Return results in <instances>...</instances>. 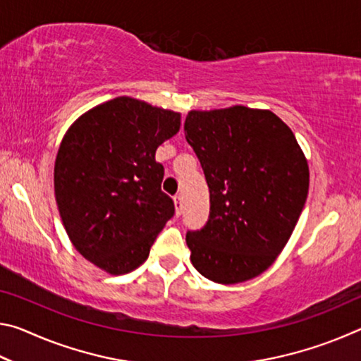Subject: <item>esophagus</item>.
Returning <instances> with one entry per match:
<instances>
[{"instance_id": "34e87169", "label": "esophagus", "mask_w": 361, "mask_h": 361, "mask_svg": "<svg viewBox=\"0 0 361 361\" xmlns=\"http://www.w3.org/2000/svg\"><path fill=\"white\" fill-rule=\"evenodd\" d=\"M175 210H176V215H181V212H183V197L181 195L178 194V195H175Z\"/></svg>"}]
</instances>
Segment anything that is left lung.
<instances>
[{
  "label": "left lung",
  "instance_id": "left-lung-1",
  "mask_svg": "<svg viewBox=\"0 0 361 361\" xmlns=\"http://www.w3.org/2000/svg\"><path fill=\"white\" fill-rule=\"evenodd\" d=\"M185 135L210 191L205 226L186 234L192 266L224 285L259 276L307 199L309 167L295 133L269 109L235 105L189 111Z\"/></svg>",
  "mask_w": 361,
  "mask_h": 361
}]
</instances>
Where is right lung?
Instances as JSON below:
<instances>
[{"label":"right lung","instance_id":"right-lung-1","mask_svg":"<svg viewBox=\"0 0 361 361\" xmlns=\"http://www.w3.org/2000/svg\"><path fill=\"white\" fill-rule=\"evenodd\" d=\"M180 113L118 97L84 113L60 143L54 189L63 226L85 259L113 276L143 264L175 215L156 149Z\"/></svg>","mask_w":361,"mask_h":361}]
</instances>
